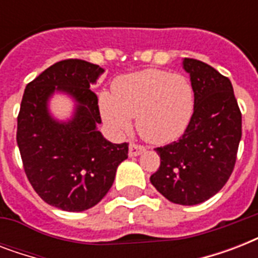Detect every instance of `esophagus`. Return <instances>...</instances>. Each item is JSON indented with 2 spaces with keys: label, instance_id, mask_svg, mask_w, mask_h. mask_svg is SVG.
<instances>
[{
  "label": "esophagus",
  "instance_id": "obj_1",
  "mask_svg": "<svg viewBox=\"0 0 258 258\" xmlns=\"http://www.w3.org/2000/svg\"><path fill=\"white\" fill-rule=\"evenodd\" d=\"M128 155L130 157H138V155H141L142 153H145L146 149L143 146L137 145V143H130L128 147Z\"/></svg>",
  "mask_w": 258,
  "mask_h": 258
}]
</instances>
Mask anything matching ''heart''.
<instances>
[{
	"label": "heart",
	"mask_w": 258,
	"mask_h": 258,
	"mask_svg": "<svg viewBox=\"0 0 258 258\" xmlns=\"http://www.w3.org/2000/svg\"><path fill=\"white\" fill-rule=\"evenodd\" d=\"M196 107L191 82L184 75L146 70L117 78L112 95L99 96L103 120L116 135L127 134L137 117L141 137L153 145L176 141L187 130Z\"/></svg>",
	"instance_id": "b5f03b06"
}]
</instances>
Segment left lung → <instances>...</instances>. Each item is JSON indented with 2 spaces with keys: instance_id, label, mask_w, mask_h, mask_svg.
I'll list each match as a JSON object with an SVG mask.
<instances>
[{
  "instance_id": "left-lung-1",
  "label": "left lung",
  "mask_w": 258,
  "mask_h": 258,
  "mask_svg": "<svg viewBox=\"0 0 258 258\" xmlns=\"http://www.w3.org/2000/svg\"><path fill=\"white\" fill-rule=\"evenodd\" d=\"M196 107L178 142L155 151L161 166L150 180L162 196L178 205H198L216 196L236 165L241 141V111L228 78L213 67L183 58Z\"/></svg>"
}]
</instances>
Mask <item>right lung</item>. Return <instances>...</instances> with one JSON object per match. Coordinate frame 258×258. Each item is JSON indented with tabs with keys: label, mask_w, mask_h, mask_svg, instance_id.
Instances as JSON below:
<instances>
[{
	"label": "right lung",
	"mask_w": 258,
	"mask_h": 258,
	"mask_svg": "<svg viewBox=\"0 0 258 258\" xmlns=\"http://www.w3.org/2000/svg\"><path fill=\"white\" fill-rule=\"evenodd\" d=\"M104 72L96 64L70 58L46 68L25 88L17 117V145L25 174L46 204L84 212L99 204L128 158V143L115 145L97 130V96L89 89ZM77 103L70 121L54 119L47 103L54 93Z\"/></svg>",
	"instance_id": "1"
}]
</instances>
